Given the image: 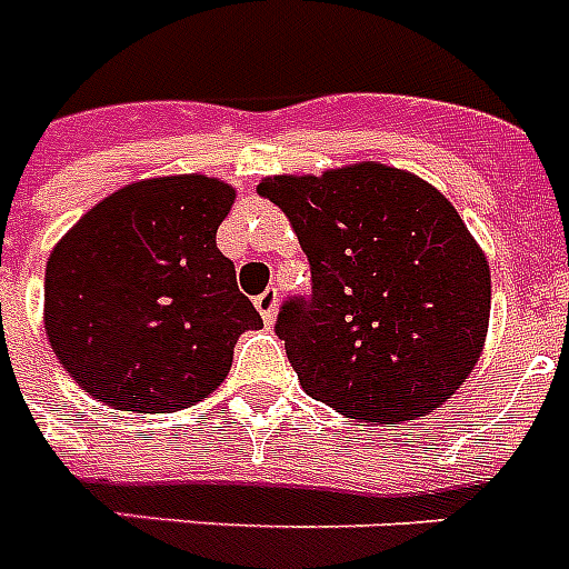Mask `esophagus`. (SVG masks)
I'll return each mask as SVG.
<instances>
[{
	"label": "esophagus",
	"mask_w": 569,
	"mask_h": 569,
	"mask_svg": "<svg viewBox=\"0 0 569 569\" xmlns=\"http://www.w3.org/2000/svg\"><path fill=\"white\" fill-rule=\"evenodd\" d=\"M277 300H280V295H277V289H266V292L257 295V298H253V307H257V312H260L262 321H266V325H271V321H274V316H277Z\"/></svg>",
	"instance_id": "obj_1"
}]
</instances>
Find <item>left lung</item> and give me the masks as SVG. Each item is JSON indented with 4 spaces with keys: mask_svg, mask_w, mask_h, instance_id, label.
I'll list each match as a JSON object with an SVG mask.
<instances>
[{
    "mask_svg": "<svg viewBox=\"0 0 569 569\" xmlns=\"http://www.w3.org/2000/svg\"><path fill=\"white\" fill-rule=\"evenodd\" d=\"M292 221L312 295L277 336L300 386L365 423L415 420L468 380L488 336L491 269L456 207L418 174L353 163L257 187Z\"/></svg>",
    "mask_w": 569,
    "mask_h": 569,
    "instance_id": "8db88e82",
    "label": "left lung"
}]
</instances>
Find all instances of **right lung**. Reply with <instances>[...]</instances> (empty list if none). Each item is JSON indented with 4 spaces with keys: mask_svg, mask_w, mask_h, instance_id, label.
Instances as JSON below:
<instances>
[{
    "mask_svg": "<svg viewBox=\"0 0 569 569\" xmlns=\"http://www.w3.org/2000/svg\"><path fill=\"white\" fill-rule=\"evenodd\" d=\"M237 189L204 174L117 189L46 262V336L90 397L178 412L219 389L244 330L262 327L216 230Z\"/></svg>",
    "mask_w": 569,
    "mask_h": 569,
    "instance_id": "1",
    "label": "right lung"
}]
</instances>
